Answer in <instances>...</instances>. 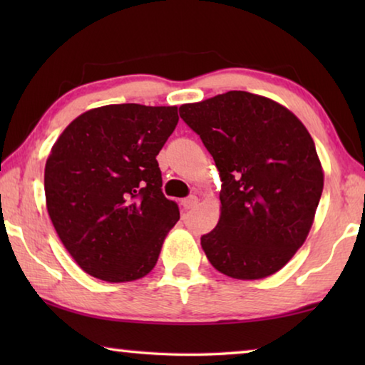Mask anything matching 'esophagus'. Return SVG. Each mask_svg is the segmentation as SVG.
I'll list each match as a JSON object with an SVG mask.
<instances>
[{
  "label": "esophagus",
  "instance_id": "obj_1",
  "mask_svg": "<svg viewBox=\"0 0 365 365\" xmlns=\"http://www.w3.org/2000/svg\"><path fill=\"white\" fill-rule=\"evenodd\" d=\"M196 202H197V197L195 195H190L185 197V200H182V206L185 209H191L193 206H196Z\"/></svg>",
  "mask_w": 365,
  "mask_h": 365
}]
</instances>
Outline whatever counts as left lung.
Returning <instances> with one entry per match:
<instances>
[{"label":"left lung","mask_w":365,"mask_h":365,"mask_svg":"<svg viewBox=\"0 0 365 365\" xmlns=\"http://www.w3.org/2000/svg\"><path fill=\"white\" fill-rule=\"evenodd\" d=\"M222 182V212L201 246L232 279L275 274L311 230L324 190L316 145L301 120L269 98L228 91L180 106Z\"/></svg>","instance_id":"obj_1"}]
</instances>
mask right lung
<instances>
[{"label": "right lung", "mask_w": 365, "mask_h": 365, "mask_svg": "<svg viewBox=\"0 0 365 365\" xmlns=\"http://www.w3.org/2000/svg\"><path fill=\"white\" fill-rule=\"evenodd\" d=\"M177 122L175 106L109 104L78 115L54 143L45 168L48 214L86 274L120 283L156 265L180 219L160 188L156 159Z\"/></svg>", "instance_id": "1"}]
</instances>
